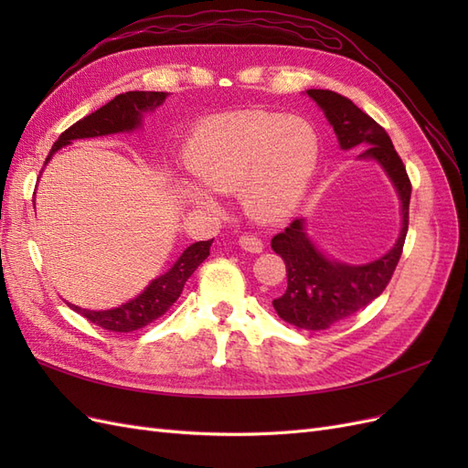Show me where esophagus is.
<instances>
[{
    "mask_svg": "<svg viewBox=\"0 0 468 468\" xmlns=\"http://www.w3.org/2000/svg\"><path fill=\"white\" fill-rule=\"evenodd\" d=\"M238 244H239V248L250 251V253H260V251L263 250V242H261V239L256 238V236H248V234H246V236H239Z\"/></svg>",
    "mask_w": 468,
    "mask_h": 468,
    "instance_id": "1",
    "label": "esophagus"
}]
</instances>
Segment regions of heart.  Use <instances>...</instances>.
Returning a JSON list of instances; mask_svg holds the SVG:
<instances>
[{
	"instance_id": "obj_1",
	"label": "heart",
	"mask_w": 468,
	"mask_h": 468,
	"mask_svg": "<svg viewBox=\"0 0 468 468\" xmlns=\"http://www.w3.org/2000/svg\"><path fill=\"white\" fill-rule=\"evenodd\" d=\"M314 126L271 111H238L195 126L186 165L199 183L181 181L179 193L199 207H215L208 192L238 191L246 215L277 222L301 205L318 165Z\"/></svg>"
}]
</instances>
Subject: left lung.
Segmentation results:
<instances>
[{
	"mask_svg": "<svg viewBox=\"0 0 468 468\" xmlns=\"http://www.w3.org/2000/svg\"><path fill=\"white\" fill-rule=\"evenodd\" d=\"M306 95L332 124L339 148H365L357 158L378 164L400 201L399 238L385 256L369 263L349 265L325 256L308 236L304 218L292 220L273 236L271 248L287 265V289L273 299L277 314L296 328L325 330L356 314L387 289L402 256L412 186L387 131L351 99L330 90H308Z\"/></svg>",
	"mask_w": 468,
	"mask_h": 468,
	"instance_id": "left-lung-1",
	"label": "left lung"
}]
</instances>
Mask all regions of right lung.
I'll return each instance as SVG.
<instances>
[{
  "mask_svg": "<svg viewBox=\"0 0 468 468\" xmlns=\"http://www.w3.org/2000/svg\"><path fill=\"white\" fill-rule=\"evenodd\" d=\"M165 97L167 93L164 91H126L117 95L115 99H111L107 105L97 109L91 115L83 117L81 121L69 126L68 131H64L54 143L47 164L56 152L64 146H69L74 140L133 133L140 129L146 112L158 109L165 101ZM210 246L212 239L191 244L165 273L152 279L143 292L117 308L88 310L69 303L68 304L69 308L76 310L78 314L97 325H101L103 330L109 332H134L138 328H144L146 324L160 318L165 310L179 299L186 281L195 273V269L208 258Z\"/></svg>",
  "mask_w": 468,
  "mask_h": 468,
  "instance_id": "right-lung-1",
  "label": "right lung"
}]
</instances>
